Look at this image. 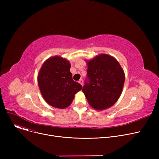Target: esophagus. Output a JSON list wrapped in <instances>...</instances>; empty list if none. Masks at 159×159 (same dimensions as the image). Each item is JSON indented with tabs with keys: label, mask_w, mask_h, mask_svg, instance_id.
I'll return each instance as SVG.
<instances>
[{
	"label": "esophagus",
	"mask_w": 159,
	"mask_h": 159,
	"mask_svg": "<svg viewBox=\"0 0 159 159\" xmlns=\"http://www.w3.org/2000/svg\"><path fill=\"white\" fill-rule=\"evenodd\" d=\"M79 82L80 83V84L82 86H83V80H82V79H80V80H79Z\"/></svg>",
	"instance_id": "obj_1"
}]
</instances>
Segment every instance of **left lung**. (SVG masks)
Instances as JSON below:
<instances>
[{
  "label": "left lung",
  "instance_id": "8db88e82",
  "mask_svg": "<svg viewBox=\"0 0 159 159\" xmlns=\"http://www.w3.org/2000/svg\"><path fill=\"white\" fill-rule=\"evenodd\" d=\"M124 80V73L119 62L111 56L101 54L88 62L82 91L91 107L102 110L117 101Z\"/></svg>",
  "mask_w": 159,
  "mask_h": 159
}]
</instances>
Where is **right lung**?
I'll return each instance as SVG.
<instances>
[{"mask_svg":"<svg viewBox=\"0 0 159 159\" xmlns=\"http://www.w3.org/2000/svg\"><path fill=\"white\" fill-rule=\"evenodd\" d=\"M71 64L61 57L49 58L42 66L38 75V84L46 102L55 107L69 106L75 95L82 89L73 80Z\"/></svg>","mask_w":159,"mask_h":159,"instance_id":"obj_1","label":"right lung"}]
</instances>
